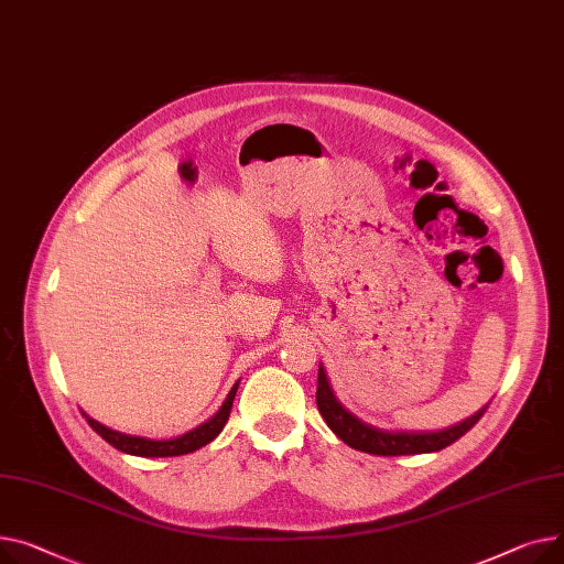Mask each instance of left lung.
<instances>
[{
    "label": "left lung",
    "instance_id": "obj_1",
    "mask_svg": "<svg viewBox=\"0 0 564 564\" xmlns=\"http://www.w3.org/2000/svg\"><path fill=\"white\" fill-rule=\"evenodd\" d=\"M316 405L329 430L350 448L364 451L371 455H416V453H433L451 446L462 435H467L469 430L480 421L487 408L476 412L474 416L465 419L462 423L437 430V433H405V430H382L373 427L357 419L352 412H348L339 399L335 395L333 387L327 382V373L323 364H318V387H316Z\"/></svg>",
    "mask_w": 564,
    "mask_h": 564
}]
</instances>
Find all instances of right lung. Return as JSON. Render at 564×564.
I'll return each instance as SVG.
<instances>
[{"instance_id":"1","label":"right lung","mask_w":564,"mask_h":564,"mask_svg":"<svg viewBox=\"0 0 564 564\" xmlns=\"http://www.w3.org/2000/svg\"><path fill=\"white\" fill-rule=\"evenodd\" d=\"M237 389H239V382L229 389L223 408L209 421H205L203 425H197L195 430H191V433H186L182 437H175V440L154 442V440H145V437H131V435L116 433V430H111V427H105L102 423H97L90 416H86V421L99 437H102L105 442H109L113 448H118L122 453L141 455V457H175V455H184V453H193L197 448H203L205 444H209L212 440L218 437L223 425L229 419Z\"/></svg>"}]
</instances>
